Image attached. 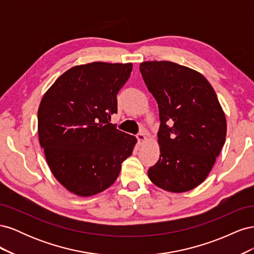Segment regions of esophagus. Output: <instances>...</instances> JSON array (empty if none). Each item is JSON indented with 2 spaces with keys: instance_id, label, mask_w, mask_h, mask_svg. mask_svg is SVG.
<instances>
[{
  "instance_id": "obj_1",
  "label": "esophagus",
  "mask_w": 254,
  "mask_h": 254,
  "mask_svg": "<svg viewBox=\"0 0 254 254\" xmlns=\"http://www.w3.org/2000/svg\"><path fill=\"white\" fill-rule=\"evenodd\" d=\"M136 139H137V141H139L140 144H144L146 141H147V136H146L145 133L141 132L136 135Z\"/></svg>"
}]
</instances>
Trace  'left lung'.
I'll use <instances>...</instances> for the list:
<instances>
[{"label": "left lung", "mask_w": 254, "mask_h": 254, "mask_svg": "<svg viewBox=\"0 0 254 254\" xmlns=\"http://www.w3.org/2000/svg\"><path fill=\"white\" fill-rule=\"evenodd\" d=\"M143 79L159 107L160 158L150 181L172 193L201 184L226 141L227 120L204 76L172 61H145Z\"/></svg>", "instance_id": "left-lung-1"}]
</instances>
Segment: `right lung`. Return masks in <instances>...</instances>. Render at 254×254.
<instances>
[{
	"mask_svg": "<svg viewBox=\"0 0 254 254\" xmlns=\"http://www.w3.org/2000/svg\"><path fill=\"white\" fill-rule=\"evenodd\" d=\"M132 64L95 61L75 65L45 92L38 109V136L57 181L79 197L110 188L137 140L110 122L117 95Z\"/></svg>",
	"mask_w": 254,
	"mask_h": 254,
	"instance_id": "right-lung-1",
	"label": "right lung"
}]
</instances>
